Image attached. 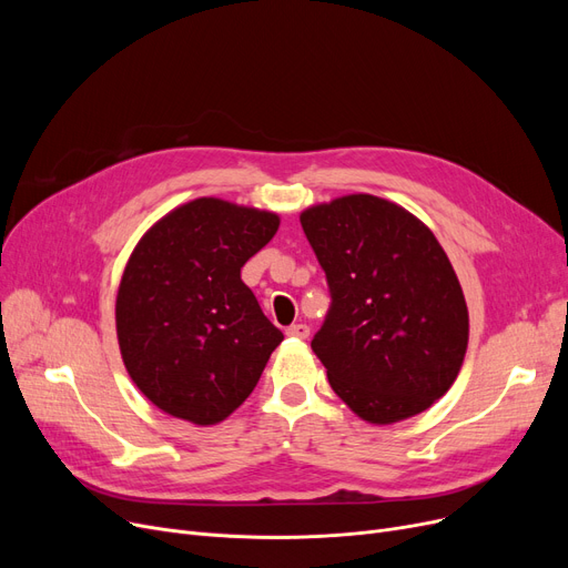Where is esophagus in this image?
Segmentation results:
<instances>
[{
  "label": "esophagus",
  "mask_w": 568,
  "mask_h": 568,
  "mask_svg": "<svg viewBox=\"0 0 568 568\" xmlns=\"http://www.w3.org/2000/svg\"><path fill=\"white\" fill-rule=\"evenodd\" d=\"M285 334H287V336H292V338H308L311 329H308L306 324H302V322H300V324H292V326H287Z\"/></svg>",
  "instance_id": "obj_1"
}]
</instances>
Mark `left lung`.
<instances>
[{
  "label": "left lung",
  "instance_id": "1",
  "mask_svg": "<svg viewBox=\"0 0 568 568\" xmlns=\"http://www.w3.org/2000/svg\"><path fill=\"white\" fill-rule=\"evenodd\" d=\"M332 308L311 347L359 419L389 426L426 412L456 382L469 313L430 227L400 204L352 193L304 209Z\"/></svg>",
  "mask_w": 568,
  "mask_h": 568
}]
</instances>
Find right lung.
<instances>
[{"mask_svg":"<svg viewBox=\"0 0 568 568\" xmlns=\"http://www.w3.org/2000/svg\"><path fill=\"white\" fill-rule=\"evenodd\" d=\"M278 225L266 209L197 197L133 248L114 304L119 352L138 389L174 419H227L281 345L283 334L242 281V266Z\"/></svg>","mask_w":568,"mask_h":568,"instance_id":"obj_1","label":"right lung"}]
</instances>
